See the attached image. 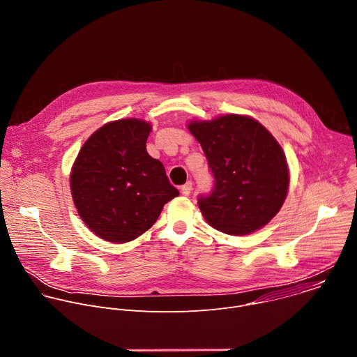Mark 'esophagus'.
Listing matches in <instances>:
<instances>
[{
    "instance_id": "34e87169",
    "label": "esophagus",
    "mask_w": 357,
    "mask_h": 357,
    "mask_svg": "<svg viewBox=\"0 0 357 357\" xmlns=\"http://www.w3.org/2000/svg\"><path fill=\"white\" fill-rule=\"evenodd\" d=\"M190 192H192V182H186L185 185L181 186V193L183 196H188Z\"/></svg>"
}]
</instances>
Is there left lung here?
<instances>
[{"label":"left lung","instance_id":"obj_1","mask_svg":"<svg viewBox=\"0 0 357 357\" xmlns=\"http://www.w3.org/2000/svg\"><path fill=\"white\" fill-rule=\"evenodd\" d=\"M188 130L215 176L213 192L199 197L202 216L231 236L264 227L282 208L289 188L287 158L274 135L256 119L241 114L192 120Z\"/></svg>","mask_w":357,"mask_h":357}]
</instances>
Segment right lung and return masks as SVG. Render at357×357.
<instances>
[{
    "label": "right lung",
    "mask_w": 357,
    "mask_h": 357,
    "mask_svg": "<svg viewBox=\"0 0 357 357\" xmlns=\"http://www.w3.org/2000/svg\"><path fill=\"white\" fill-rule=\"evenodd\" d=\"M151 123L110 121L83 144L70 171V190L83 223L100 238L127 243L154 225L179 195L161 161L146 152Z\"/></svg>",
    "instance_id": "add662e5"
}]
</instances>
